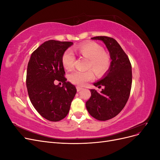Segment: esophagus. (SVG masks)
I'll return each mask as SVG.
<instances>
[{"instance_id": "1", "label": "esophagus", "mask_w": 160, "mask_h": 160, "mask_svg": "<svg viewBox=\"0 0 160 160\" xmlns=\"http://www.w3.org/2000/svg\"><path fill=\"white\" fill-rule=\"evenodd\" d=\"M76 88H77V91H78V92L80 91H81L82 89H83V88H81V87H79V86H77Z\"/></svg>"}]
</instances>
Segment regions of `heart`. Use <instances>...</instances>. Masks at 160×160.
I'll use <instances>...</instances> for the list:
<instances>
[{
  "label": "heart",
  "instance_id": "heart-1",
  "mask_svg": "<svg viewBox=\"0 0 160 160\" xmlns=\"http://www.w3.org/2000/svg\"><path fill=\"white\" fill-rule=\"evenodd\" d=\"M79 55L89 60L88 68H91L97 75H102L107 71L110 65V58L103 51L102 47L95 42L82 43L77 47ZM75 55L70 49L65 51L62 57V64L66 69H70L73 66ZM93 73L91 70L87 71H73L69 75L71 83L83 85L86 82L93 79Z\"/></svg>",
  "mask_w": 160,
  "mask_h": 160
}]
</instances>
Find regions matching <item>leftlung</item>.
Listing matches in <instances>:
<instances>
[{
	"mask_svg": "<svg viewBox=\"0 0 160 160\" xmlns=\"http://www.w3.org/2000/svg\"><path fill=\"white\" fill-rule=\"evenodd\" d=\"M91 39L103 42L111 61L102 78L93 83L98 88H103L100 93L90 89L91 96L85 105L92 117L106 121L118 115L127 103L132 88V65L128 55L114 38L99 36Z\"/></svg>",
	"mask_w": 160,
	"mask_h": 160,
	"instance_id": "obj_1",
	"label": "left lung"
}]
</instances>
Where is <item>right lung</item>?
I'll return each instance as SVG.
<instances>
[{"mask_svg":"<svg viewBox=\"0 0 160 160\" xmlns=\"http://www.w3.org/2000/svg\"><path fill=\"white\" fill-rule=\"evenodd\" d=\"M73 42L49 40L38 47L27 66V88L33 107L42 117L59 122L68 114L77 93L75 87L66 81L62 64L65 51ZM57 80L63 86L54 85Z\"/></svg>","mask_w":160,"mask_h":160,"instance_id":"1","label":"right lung"}]
</instances>
